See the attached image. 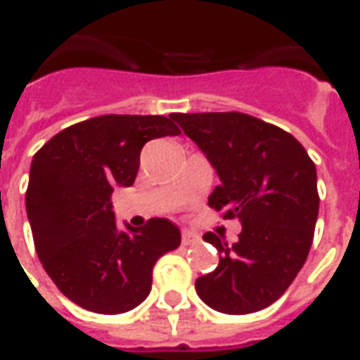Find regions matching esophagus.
Here are the masks:
<instances>
[{
	"mask_svg": "<svg viewBox=\"0 0 360 360\" xmlns=\"http://www.w3.org/2000/svg\"><path fill=\"white\" fill-rule=\"evenodd\" d=\"M198 235L193 233V231H183V245H195V243H198Z\"/></svg>",
	"mask_w": 360,
	"mask_h": 360,
	"instance_id": "1",
	"label": "esophagus"
}]
</instances>
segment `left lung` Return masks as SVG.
I'll use <instances>...</instances> for the list:
<instances>
[{
	"label": "left lung",
	"mask_w": 360,
	"mask_h": 360,
	"mask_svg": "<svg viewBox=\"0 0 360 360\" xmlns=\"http://www.w3.org/2000/svg\"><path fill=\"white\" fill-rule=\"evenodd\" d=\"M219 177L208 196L214 210L241 219L231 247L206 233L218 268L196 279L210 309L249 314L278 301L309 257L318 218L316 165L293 134L239 111L173 113Z\"/></svg>",
	"instance_id": "1"
}]
</instances>
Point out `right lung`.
I'll use <instances>...</instances> for the list:
<instances>
[{"instance_id": "obj_1", "label": "right lung", "mask_w": 360, "mask_h": 360, "mask_svg": "<svg viewBox=\"0 0 360 360\" xmlns=\"http://www.w3.org/2000/svg\"><path fill=\"white\" fill-rule=\"evenodd\" d=\"M173 134L179 129L164 115H100L63 129L32 158L27 214L36 255L75 304L133 310L148 297L158 258L181 245L165 218L117 227L110 200L113 188L134 183L142 146Z\"/></svg>"}]
</instances>
